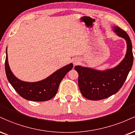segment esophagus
I'll return each instance as SVG.
<instances>
[{"label":"esophagus","mask_w":135,"mask_h":135,"mask_svg":"<svg viewBox=\"0 0 135 135\" xmlns=\"http://www.w3.org/2000/svg\"><path fill=\"white\" fill-rule=\"evenodd\" d=\"M79 60H78V59H74V61H73V63H74V65H77L78 63H79Z\"/></svg>","instance_id":"34e87169"}]
</instances>
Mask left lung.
Returning a JSON list of instances; mask_svg holds the SVG:
<instances>
[{"mask_svg": "<svg viewBox=\"0 0 135 135\" xmlns=\"http://www.w3.org/2000/svg\"><path fill=\"white\" fill-rule=\"evenodd\" d=\"M113 30L117 36L124 39L127 46L124 58L118 65L104 70L80 65L75 66L79 74V87L82 95L87 99H104L118 92L132 67L133 55L129 36L118 26H114Z\"/></svg>", "mask_w": 135, "mask_h": 135, "instance_id": "1", "label": "left lung"}]
</instances>
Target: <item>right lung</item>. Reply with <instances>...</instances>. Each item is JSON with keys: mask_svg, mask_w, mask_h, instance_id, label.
<instances>
[{"mask_svg": "<svg viewBox=\"0 0 135 135\" xmlns=\"http://www.w3.org/2000/svg\"><path fill=\"white\" fill-rule=\"evenodd\" d=\"M7 48L5 62L7 78L16 91L26 100L41 102L51 99L56 94L63 77L73 68L71 63L57 70L43 80L33 82H25L16 77L11 71L8 62Z\"/></svg>", "mask_w": 135, "mask_h": 135, "instance_id": "add662e5", "label": "right lung"}]
</instances>
